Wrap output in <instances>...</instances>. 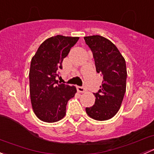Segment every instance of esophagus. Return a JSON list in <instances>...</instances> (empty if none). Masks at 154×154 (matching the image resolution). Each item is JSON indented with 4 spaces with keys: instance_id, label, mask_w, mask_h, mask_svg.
Returning <instances> with one entry per match:
<instances>
[{
    "instance_id": "esophagus-1",
    "label": "esophagus",
    "mask_w": 154,
    "mask_h": 154,
    "mask_svg": "<svg viewBox=\"0 0 154 154\" xmlns=\"http://www.w3.org/2000/svg\"><path fill=\"white\" fill-rule=\"evenodd\" d=\"M77 90L79 92H84L86 91V88L83 86H77Z\"/></svg>"
}]
</instances>
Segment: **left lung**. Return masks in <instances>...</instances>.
Returning a JSON list of instances; mask_svg holds the SVG:
<instances>
[{
    "label": "left lung",
    "mask_w": 154,
    "mask_h": 154,
    "mask_svg": "<svg viewBox=\"0 0 154 154\" xmlns=\"http://www.w3.org/2000/svg\"><path fill=\"white\" fill-rule=\"evenodd\" d=\"M84 39L92 52L96 71L103 77L100 88L94 93V104L86 107V113L95 120H108L118 112L125 94V60L116 46L104 37L91 35Z\"/></svg>",
    "instance_id": "left-lung-1"
}]
</instances>
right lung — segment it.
<instances>
[{"instance_id": "right-lung-1", "label": "right lung", "mask_w": 154, "mask_h": 154, "mask_svg": "<svg viewBox=\"0 0 154 154\" xmlns=\"http://www.w3.org/2000/svg\"><path fill=\"white\" fill-rule=\"evenodd\" d=\"M79 37L57 35L46 39L31 60L29 94L35 116L43 122L53 123L66 114L68 101L77 92L76 87L59 83L63 59L77 43Z\"/></svg>"}]
</instances>
